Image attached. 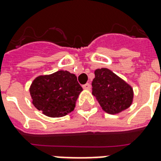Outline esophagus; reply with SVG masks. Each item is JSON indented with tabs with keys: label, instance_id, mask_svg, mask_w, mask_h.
<instances>
[{
	"label": "esophagus",
	"instance_id": "34e87169",
	"mask_svg": "<svg viewBox=\"0 0 161 161\" xmlns=\"http://www.w3.org/2000/svg\"><path fill=\"white\" fill-rule=\"evenodd\" d=\"M90 88H91V85H90L89 83H86V84H83V89H88V90H89Z\"/></svg>",
	"mask_w": 161,
	"mask_h": 161
}]
</instances>
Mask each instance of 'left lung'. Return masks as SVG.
I'll use <instances>...</instances> for the list:
<instances>
[{
    "label": "left lung",
    "mask_w": 161,
    "mask_h": 161,
    "mask_svg": "<svg viewBox=\"0 0 161 161\" xmlns=\"http://www.w3.org/2000/svg\"><path fill=\"white\" fill-rule=\"evenodd\" d=\"M92 94L100 106L109 114H117L129 107L132 102V87L107 68L94 71Z\"/></svg>",
    "instance_id": "left-lung-1"
}]
</instances>
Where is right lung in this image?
I'll return each mask as SVG.
<instances>
[{
  "label": "right lung",
  "instance_id": "1",
  "mask_svg": "<svg viewBox=\"0 0 161 161\" xmlns=\"http://www.w3.org/2000/svg\"><path fill=\"white\" fill-rule=\"evenodd\" d=\"M82 90L74 74L58 71L35 78L30 87V94L34 106L45 116L61 117L74 110Z\"/></svg>",
  "mask_w": 161,
  "mask_h": 161
}]
</instances>
